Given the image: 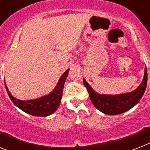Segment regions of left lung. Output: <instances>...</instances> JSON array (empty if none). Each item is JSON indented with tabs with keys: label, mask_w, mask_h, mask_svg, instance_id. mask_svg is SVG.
Here are the masks:
<instances>
[{
	"label": "left lung",
	"mask_w": 150,
	"mask_h": 150,
	"mask_svg": "<svg viewBox=\"0 0 150 150\" xmlns=\"http://www.w3.org/2000/svg\"><path fill=\"white\" fill-rule=\"evenodd\" d=\"M83 83L89 94L90 99L96 109L107 115H119L129 110L139 102L147 85V70L145 69L142 83L133 92L121 95H101L96 92L83 79Z\"/></svg>",
	"instance_id": "8db88e82"
}]
</instances>
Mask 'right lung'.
Listing matches in <instances>:
<instances>
[{
    "instance_id": "right-lung-1",
    "label": "right lung",
    "mask_w": 150,
    "mask_h": 150,
    "mask_svg": "<svg viewBox=\"0 0 150 150\" xmlns=\"http://www.w3.org/2000/svg\"><path fill=\"white\" fill-rule=\"evenodd\" d=\"M69 71V69H68L64 71V74L62 75V77L59 79L54 89L49 95L45 96L41 98H37V99L27 101L17 99L11 96L8 87L6 86L5 81H4V85H5L6 89H7V92H8L11 100L13 102V103L16 106L31 115L45 117V116L52 115V113H54L57 110L58 107L59 106L62 96L64 81L66 80Z\"/></svg>"
}]
</instances>
